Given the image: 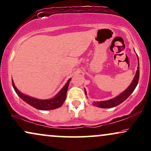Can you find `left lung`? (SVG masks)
<instances>
[{
	"label": "left lung",
	"mask_w": 151,
	"mask_h": 151,
	"mask_svg": "<svg viewBox=\"0 0 151 151\" xmlns=\"http://www.w3.org/2000/svg\"><path fill=\"white\" fill-rule=\"evenodd\" d=\"M139 78V60H138L137 70L136 74L135 76H134V78L132 80V83H131L130 85L128 87V89H126V90H125L122 93H121L120 95L118 96L116 98H114V99L108 100V101H105L94 102V103H93V105H96V106L99 107H102V108H110V107H116L119 104H121V103H123L125 100L128 99L129 96L133 92V91H134V89H135L137 85L138 84ZM85 94H86V91H85Z\"/></svg>",
	"instance_id": "left-lung-1"
}]
</instances>
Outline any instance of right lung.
I'll return each instance as SVG.
<instances>
[{
	"label": "right lung",
	"mask_w": 151,
	"mask_h": 151,
	"mask_svg": "<svg viewBox=\"0 0 151 151\" xmlns=\"http://www.w3.org/2000/svg\"><path fill=\"white\" fill-rule=\"evenodd\" d=\"M71 78H70L68 80L66 85L64 86V87L60 90V91L55 96L53 99L49 100H39L34 99V98L30 97L28 96L23 94L15 87L14 84L13 83L12 80V86L14 89L16 93L19 96V97L21 98L23 101L30 105L31 106L35 107L36 109H41V110H50V109H54L58 107H61L64 102L65 101L66 97V92H67L68 85L71 81Z\"/></svg>",
	"instance_id": "obj_1"
}]
</instances>
